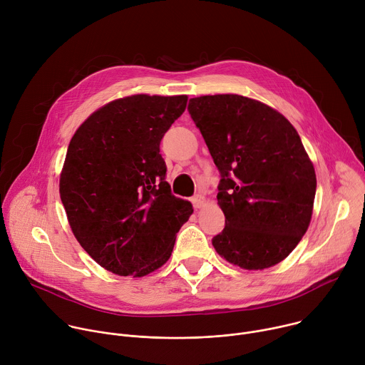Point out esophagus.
<instances>
[{"instance_id":"34e87169","label":"esophagus","mask_w":365,"mask_h":365,"mask_svg":"<svg viewBox=\"0 0 365 365\" xmlns=\"http://www.w3.org/2000/svg\"><path fill=\"white\" fill-rule=\"evenodd\" d=\"M192 203H193V206L195 207H202L203 205H205V196L203 195H195L193 197H192Z\"/></svg>"}]
</instances>
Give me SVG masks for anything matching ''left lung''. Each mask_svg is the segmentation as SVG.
I'll return each mask as SVG.
<instances>
[{"label":"left lung","mask_w":365,"mask_h":365,"mask_svg":"<svg viewBox=\"0 0 365 365\" xmlns=\"http://www.w3.org/2000/svg\"><path fill=\"white\" fill-rule=\"evenodd\" d=\"M187 111L221 175L217 252L247 270L280 263L304 235L317 193L297 131L266 103L234 93L192 98Z\"/></svg>","instance_id":"8db88e82"}]
</instances>
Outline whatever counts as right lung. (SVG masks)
<instances>
[{
    "mask_svg": "<svg viewBox=\"0 0 365 365\" xmlns=\"http://www.w3.org/2000/svg\"><path fill=\"white\" fill-rule=\"evenodd\" d=\"M187 96L133 95L95 111L72 137L61 199L73 235L106 270L141 277L172 255L193 210L166 182L160 141Z\"/></svg>",
    "mask_w": 365,
    "mask_h": 365,
    "instance_id": "obj_1",
    "label": "right lung"
}]
</instances>
